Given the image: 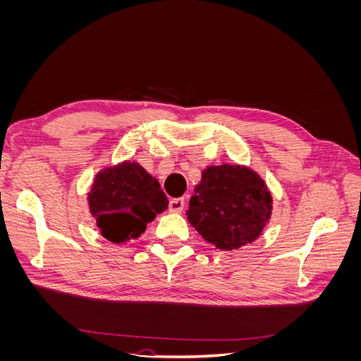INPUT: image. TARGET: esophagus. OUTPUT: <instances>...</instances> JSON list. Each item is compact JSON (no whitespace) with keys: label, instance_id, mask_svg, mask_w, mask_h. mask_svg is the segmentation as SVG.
Instances as JSON below:
<instances>
[{"label":"esophagus","instance_id":"esophagus-1","mask_svg":"<svg viewBox=\"0 0 361 361\" xmlns=\"http://www.w3.org/2000/svg\"><path fill=\"white\" fill-rule=\"evenodd\" d=\"M183 204H185V203H183V199L179 197V199H171L169 206H170V211H171V212H176V214H178V212H180V211L183 209Z\"/></svg>","mask_w":361,"mask_h":361}]
</instances>
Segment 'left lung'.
<instances>
[{"mask_svg":"<svg viewBox=\"0 0 361 361\" xmlns=\"http://www.w3.org/2000/svg\"><path fill=\"white\" fill-rule=\"evenodd\" d=\"M272 214V195L259 173L239 164L207 166L187 216L204 241L231 251L255 243Z\"/></svg>","mask_w":361,"mask_h":361,"instance_id":"8db88e82","label":"left lung"}]
</instances>
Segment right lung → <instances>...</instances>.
<instances>
[{
  "label": "right lung",
  "mask_w": 361,
  "mask_h": 361,
  "mask_svg": "<svg viewBox=\"0 0 361 361\" xmlns=\"http://www.w3.org/2000/svg\"><path fill=\"white\" fill-rule=\"evenodd\" d=\"M87 202L101 235L114 244L141 236L146 226L169 207L158 179L129 159L97 173Z\"/></svg>",
  "instance_id": "obj_1"
}]
</instances>
